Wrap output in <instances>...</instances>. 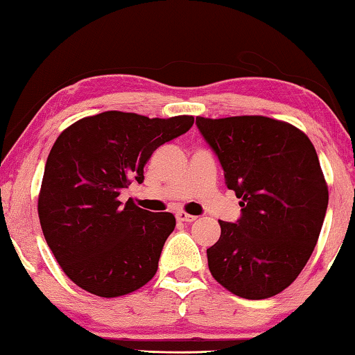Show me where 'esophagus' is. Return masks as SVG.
<instances>
[{
	"label": "esophagus",
	"instance_id": "obj_1",
	"mask_svg": "<svg viewBox=\"0 0 355 355\" xmlns=\"http://www.w3.org/2000/svg\"><path fill=\"white\" fill-rule=\"evenodd\" d=\"M176 218H178L179 221H182V223H192V221L197 220V216L189 215V213H186V211H178L176 213Z\"/></svg>",
	"mask_w": 355,
	"mask_h": 355
}]
</instances>
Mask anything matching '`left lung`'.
<instances>
[{
    "label": "left lung",
    "instance_id": "obj_1",
    "mask_svg": "<svg viewBox=\"0 0 355 355\" xmlns=\"http://www.w3.org/2000/svg\"><path fill=\"white\" fill-rule=\"evenodd\" d=\"M196 124L241 198L236 223L207 249L213 278L244 299L279 294L317 245L328 187L318 155L302 130L265 116L198 118Z\"/></svg>",
    "mask_w": 355,
    "mask_h": 355
}]
</instances>
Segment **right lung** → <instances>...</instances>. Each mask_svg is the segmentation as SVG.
Instances as JSON below:
<instances>
[{"label": "right lung", "mask_w": 355, "mask_h": 355, "mask_svg": "<svg viewBox=\"0 0 355 355\" xmlns=\"http://www.w3.org/2000/svg\"><path fill=\"white\" fill-rule=\"evenodd\" d=\"M192 116L169 119L105 111L62 130L48 155L38 216L48 247L67 278L100 297L147 284L158 270L173 213H152L119 196L144 181L159 145L186 134Z\"/></svg>", "instance_id": "add662e5"}]
</instances>
